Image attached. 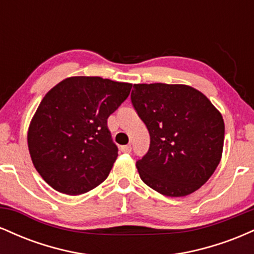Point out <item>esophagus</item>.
I'll return each mask as SVG.
<instances>
[{
	"label": "esophagus",
	"instance_id": "1",
	"mask_svg": "<svg viewBox=\"0 0 254 254\" xmlns=\"http://www.w3.org/2000/svg\"><path fill=\"white\" fill-rule=\"evenodd\" d=\"M121 150L123 151V153L129 154L131 153V145H123V147H121Z\"/></svg>",
	"mask_w": 254,
	"mask_h": 254
}]
</instances>
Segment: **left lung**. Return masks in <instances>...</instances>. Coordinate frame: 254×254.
Masks as SVG:
<instances>
[{
  "label": "left lung",
  "instance_id": "1",
  "mask_svg": "<svg viewBox=\"0 0 254 254\" xmlns=\"http://www.w3.org/2000/svg\"><path fill=\"white\" fill-rule=\"evenodd\" d=\"M131 103L150 135L136 162L149 188L168 197L197 191L222 157V115L202 92L186 84H133Z\"/></svg>",
  "mask_w": 254,
  "mask_h": 254
}]
</instances>
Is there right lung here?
<instances>
[{
    "mask_svg": "<svg viewBox=\"0 0 254 254\" xmlns=\"http://www.w3.org/2000/svg\"><path fill=\"white\" fill-rule=\"evenodd\" d=\"M132 84L99 76H71L43 98L27 132L30 155L52 189L76 196L109 177L118 156L107 118Z\"/></svg>",
    "mask_w": 254,
    "mask_h": 254,
    "instance_id": "add662e5",
    "label": "right lung"
}]
</instances>
